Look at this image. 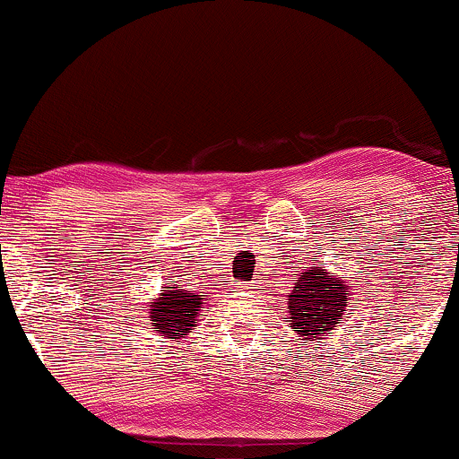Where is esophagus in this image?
<instances>
[{
    "mask_svg": "<svg viewBox=\"0 0 459 459\" xmlns=\"http://www.w3.org/2000/svg\"><path fill=\"white\" fill-rule=\"evenodd\" d=\"M255 285H257V282H255V281L247 282V285H245V290H255Z\"/></svg>",
    "mask_w": 459,
    "mask_h": 459,
    "instance_id": "obj_1",
    "label": "esophagus"
}]
</instances>
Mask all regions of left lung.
I'll return each mask as SVG.
<instances>
[{
  "instance_id": "1",
  "label": "left lung",
  "mask_w": 459,
  "mask_h": 459,
  "mask_svg": "<svg viewBox=\"0 0 459 459\" xmlns=\"http://www.w3.org/2000/svg\"><path fill=\"white\" fill-rule=\"evenodd\" d=\"M344 276L333 279L330 273L316 268H308L307 273L299 274L298 285L290 293V319L291 330L298 336L313 338L319 341L324 333H330L342 319L344 307H347V285Z\"/></svg>"
}]
</instances>
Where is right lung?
<instances>
[{"instance_id":"right-lung-1","label":"right lung","mask_w":459,"mask_h":459,"mask_svg":"<svg viewBox=\"0 0 459 459\" xmlns=\"http://www.w3.org/2000/svg\"><path fill=\"white\" fill-rule=\"evenodd\" d=\"M161 291V298L149 304L152 330L166 338L180 341L197 325V313H200L204 298L194 296L186 290H178L174 282H168Z\"/></svg>"}]
</instances>
